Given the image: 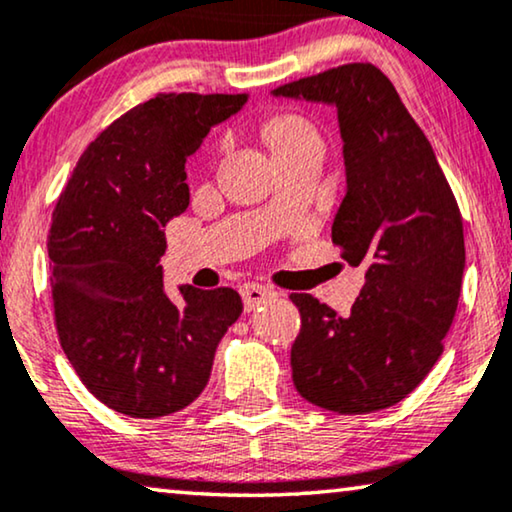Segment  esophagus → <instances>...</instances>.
I'll return each mask as SVG.
<instances>
[{"label": "esophagus", "mask_w": 512, "mask_h": 512, "mask_svg": "<svg viewBox=\"0 0 512 512\" xmlns=\"http://www.w3.org/2000/svg\"><path fill=\"white\" fill-rule=\"evenodd\" d=\"M240 293H242V300H244V310H256L258 305H263L265 300H270L275 296V291L270 289V286H263V284H256V282H244L240 286Z\"/></svg>", "instance_id": "1"}]
</instances>
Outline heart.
Here are the masks:
<instances>
[{
	"mask_svg": "<svg viewBox=\"0 0 512 512\" xmlns=\"http://www.w3.org/2000/svg\"><path fill=\"white\" fill-rule=\"evenodd\" d=\"M265 139H268L275 156H282V153H289L303 144L321 142L314 123L300 114H279L270 118L265 123Z\"/></svg>",
	"mask_w": 512,
	"mask_h": 512,
	"instance_id": "obj_1",
	"label": "heart"
}]
</instances>
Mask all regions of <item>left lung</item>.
<instances>
[{
	"mask_svg": "<svg viewBox=\"0 0 512 512\" xmlns=\"http://www.w3.org/2000/svg\"><path fill=\"white\" fill-rule=\"evenodd\" d=\"M338 109L347 193L331 237L366 268L349 317L291 293L298 394L340 415L396 405L429 375L457 312L466 249L459 205L394 83L370 62L333 67L272 90Z\"/></svg>",
	"mask_w": 512,
	"mask_h": 512,
	"instance_id": "left-lung-1",
	"label": "left lung"
}]
</instances>
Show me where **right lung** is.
<instances>
[{"label": "right lung", "mask_w": 512, "mask_h": 512, "mask_svg": "<svg viewBox=\"0 0 512 512\" xmlns=\"http://www.w3.org/2000/svg\"><path fill=\"white\" fill-rule=\"evenodd\" d=\"M247 95L158 93L83 151L48 230L60 345L97 401L156 419L207 387L214 352L242 314L235 289H163L165 226L191 200L186 158Z\"/></svg>", "instance_id": "1"}]
</instances>
